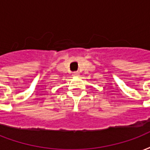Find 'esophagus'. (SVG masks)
Instances as JSON below:
<instances>
[{
  "instance_id": "obj_1",
  "label": "esophagus",
  "mask_w": 150,
  "mask_h": 150,
  "mask_svg": "<svg viewBox=\"0 0 150 150\" xmlns=\"http://www.w3.org/2000/svg\"><path fill=\"white\" fill-rule=\"evenodd\" d=\"M79 75V73L78 72V71H75V72H73V75H75V76H78Z\"/></svg>"
}]
</instances>
